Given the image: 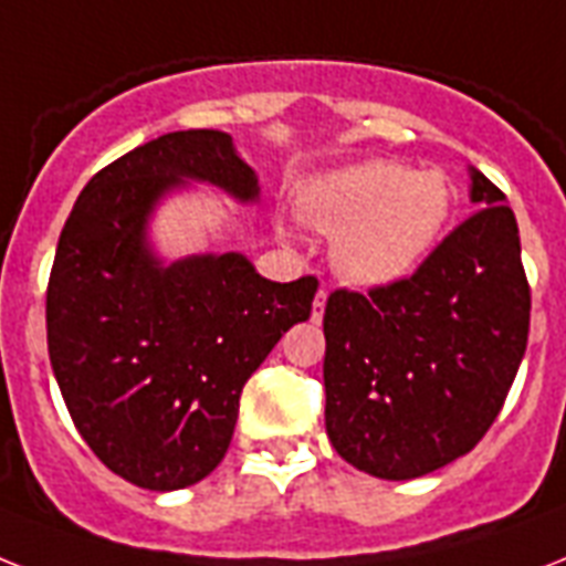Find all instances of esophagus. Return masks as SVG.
<instances>
[{"label":"esophagus","instance_id":"esophagus-1","mask_svg":"<svg viewBox=\"0 0 566 566\" xmlns=\"http://www.w3.org/2000/svg\"><path fill=\"white\" fill-rule=\"evenodd\" d=\"M325 302H328V291H325V287H319L314 296V323H319V319H323Z\"/></svg>","mask_w":566,"mask_h":566}]
</instances>
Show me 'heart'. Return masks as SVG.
Here are the masks:
<instances>
[{
    "mask_svg": "<svg viewBox=\"0 0 566 566\" xmlns=\"http://www.w3.org/2000/svg\"><path fill=\"white\" fill-rule=\"evenodd\" d=\"M453 188L442 171H412L371 159L311 179L296 197V214L334 235V268L366 287L401 282L421 268L444 232Z\"/></svg>",
    "mask_w": 566,
    "mask_h": 566,
    "instance_id": "b5f03b06",
    "label": "heart"
}]
</instances>
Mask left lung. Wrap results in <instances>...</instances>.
<instances>
[{"label": "left lung", "instance_id": "obj_1", "mask_svg": "<svg viewBox=\"0 0 566 566\" xmlns=\"http://www.w3.org/2000/svg\"><path fill=\"white\" fill-rule=\"evenodd\" d=\"M480 209L421 268L325 305V427L346 462L416 480L474 450L500 416L530 339L532 291L506 195L471 171Z\"/></svg>", "mask_w": 566, "mask_h": 566}]
</instances>
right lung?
I'll list each match as a JSON object with an SVG mask.
<instances>
[{
  "instance_id": "add662e5",
  "label": "right lung",
  "mask_w": 566,
  "mask_h": 566,
  "mask_svg": "<svg viewBox=\"0 0 566 566\" xmlns=\"http://www.w3.org/2000/svg\"><path fill=\"white\" fill-rule=\"evenodd\" d=\"M179 179L259 195L227 133H165L86 182L45 287L49 357L77 433L113 474L150 491L220 465L243 384L311 316L319 287L316 275L268 282L238 252L159 268L145 220Z\"/></svg>"
}]
</instances>
